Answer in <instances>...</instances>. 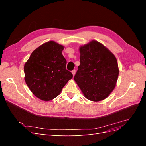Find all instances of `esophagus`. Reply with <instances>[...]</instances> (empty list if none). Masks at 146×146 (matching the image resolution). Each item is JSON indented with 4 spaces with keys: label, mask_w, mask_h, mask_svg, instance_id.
Wrapping results in <instances>:
<instances>
[{
    "label": "esophagus",
    "mask_w": 146,
    "mask_h": 146,
    "mask_svg": "<svg viewBox=\"0 0 146 146\" xmlns=\"http://www.w3.org/2000/svg\"><path fill=\"white\" fill-rule=\"evenodd\" d=\"M76 70H73L72 71V74H73V76H75V74H76Z\"/></svg>",
    "instance_id": "obj_1"
}]
</instances>
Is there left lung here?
I'll return each mask as SVG.
<instances>
[{
  "instance_id": "obj_1",
  "label": "left lung",
  "mask_w": 146,
  "mask_h": 146,
  "mask_svg": "<svg viewBox=\"0 0 146 146\" xmlns=\"http://www.w3.org/2000/svg\"><path fill=\"white\" fill-rule=\"evenodd\" d=\"M80 64L74 77L85 98L100 101L109 96L119 75L117 61L100 42L92 41L80 48Z\"/></svg>"
}]
</instances>
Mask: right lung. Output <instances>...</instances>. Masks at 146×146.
<instances>
[{
  "mask_svg": "<svg viewBox=\"0 0 146 146\" xmlns=\"http://www.w3.org/2000/svg\"><path fill=\"white\" fill-rule=\"evenodd\" d=\"M63 48L54 41L44 43L32 53L24 65L26 84L33 94L42 100L55 98L73 77L66 69Z\"/></svg>",
  "mask_w": 146,
  "mask_h": 146,
  "instance_id": "1",
  "label": "right lung"
}]
</instances>
